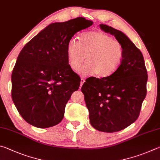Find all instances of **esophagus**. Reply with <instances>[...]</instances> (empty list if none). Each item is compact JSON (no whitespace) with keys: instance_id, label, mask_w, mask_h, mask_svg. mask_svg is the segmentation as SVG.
I'll return each instance as SVG.
<instances>
[{"instance_id":"34e87169","label":"esophagus","mask_w":160,"mask_h":160,"mask_svg":"<svg viewBox=\"0 0 160 160\" xmlns=\"http://www.w3.org/2000/svg\"><path fill=\"white\" fill-rule=\"evenodd\" d=\"M86 82V80H85V78H81V85H83V83H84Z\"/></svg>"}]
</instances>
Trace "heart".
<instances>
[{"label": "heart", "instance_id": "obj_1", "mask_svg": "<svg viewBox=\"0 0 160 160\" xmlns=\"http://www.w3.org/2000/svg\"><path fill=\"white\" fill-rule=\"evenodd\" d=\"M68 63L73 70H78L87 58L88 62L78 69L82 76L96 74L108 77L117 71L122 63L124 47L121 42L102 32L83 33L78 40L72 38L67 44Z\"/></svg>", "mask_w": 160, "mask_h": 160}]
</instances>
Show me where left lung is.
I'll return each mask as SVG.
<instances>
[{
    "instance_id": "left-lung-1",
    "label": "left lung",
    "mask_w": 160,
    "mask_h": 160,
    "mask_svg": "<svg viewBox=\"0 0 160 160\" xmlns=\"http://www.w3.org/2000/svg\"><path fill=\"white\" fill-rule=\"evenodd\" d=\"M100 27L122 43L124 59L109 77L86 80L82 91L92 127L102 132L113 133L138 119L147 93V69L141 50L124 33L106 24Z\"/></svg>"
}]
</instances>
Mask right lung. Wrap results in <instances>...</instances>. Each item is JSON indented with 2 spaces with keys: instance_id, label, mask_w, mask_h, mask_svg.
I'll return each mask as SVG.
<instances>
[{
  "instance_id": "add662e5",
  "label": "right lung",
  "mask_w": 160,
  "mask_h": 160,
  "mask_svg": "<svg viewBox=\"0 0 160 160\" xmlns=\"http://www.w3.org/2000/svg\"><path fill=\"white\" fill-rule=\"evenodd\" d=\"M93 23L77 18L50 24L19 52L11 77L12 98L29 124L44 128L62 120L66 104L81 81L69 65L67 44Z\"/></svg>"
}]
</instances>
